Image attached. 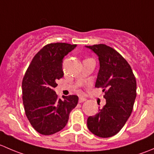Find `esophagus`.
<instances>
[{"label":"esophagus","instance_id":"34e87169","mask_svg":"<svg viewBox=\"0 0 154 154\" xmlns=\"http://www.w3.org/2000/svg\"><path fill=\"white\" fill-rule=\"evenodd\" d=\"M86 99L84 98V97H80V98H79V102H80V103H83V102L86 101Z\"/></svg>","mask_w":154,"mask_h":154}]
</instances>
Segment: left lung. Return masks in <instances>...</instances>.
<instances>
[{
	"instance_id": "8db88e82",
	"label": "left lung",
	"mask_w": 154,
	"mask_h": 154,
	"mask_svg": "<svg viewBox=\"0 0 154 154\" xmlns=\"http://www.w3.org/2000/svg\"><path fill=\"white\" fill-rule=\"evenodd\" d=\"M98 57L100 69L95 87L103 88L106 104L87 119L88 130L95 136L108 138L117 134L133 111L136 80L132 68L119 52L106 45L86 46Z\"/></svg>"
}]
</instances>
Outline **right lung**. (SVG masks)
Segmentation results:
<instances>
[{
    "instance_id": "add662e5",
    "label": "right lung",
    "mask_w": 154,
    "mask_h": 154,
    "mask_svg": "<svg viewBox=\"0 0 154 154\" xmlns=\"http://www.w3.org/2000/svg\"><path fill=\"white\" fill-rule=\"evenodd\" d=\"M77 45L51 43L43 47L31 61L22 80V98L29 123L40 134L48 136L63 130L77 106V95L58 98L57 80L63 77V60Z\"/></svg>"
}]
</instances>
